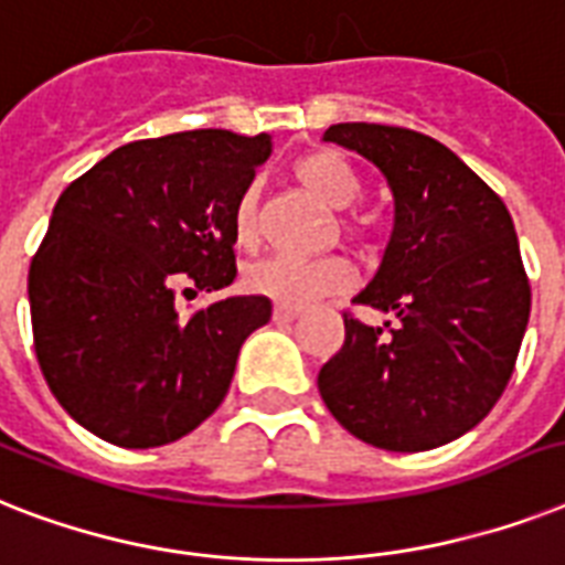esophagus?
Masks as SVG:
<instances>
[{
  "label": "esophagus",
  "mask_w": 565,
  "mask_h": 565,
  "mask_svg": "<svg viewBox=\"0 0 565 565\" xmlns=\"http://www.w3.org/2000/svg\"><path fill=\"white\" fill-rule=\"evenodd\" d=\"M303 315V309H297V306H286V303H277L274 306V320H297Z\"/></svg>",
  "instance_id": "esophagus-1"
}]
</instances>
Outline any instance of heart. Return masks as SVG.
Segmentation results:
<instances>
[{"instance_id": "heart-1", "label": "heart", "mask_w": 565, "mask_h": 565, "mask_svg": "<svg viewBox=\"0 0 565 565\" xmlns=\"http://www.w3.org/2000/svg\"><path fill=\"white\" fill-rule=\"evenodd\" d=\"M291 174L309 195L318 198L329 210H350L361 198L359 174L332 151H311V154L300 157ZM233 242L242 250H250L259 242L254 189H245L233 206ZM353 282V265L338 254L318 256V259L270 256V259L250 265L245 274V286L254 295L270 297L286 306H306L318 297L341 295Z\"/></svg>"}]
</instances>
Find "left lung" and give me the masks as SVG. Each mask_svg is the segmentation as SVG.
<instances>
[{"instance_id":"8db88e82","label":"left lung","mask_w":565,"mask_h":565,"mask_svg":"<svg viewBox=\"0 0 565 565\" xmlns=\"http://www.w3.org/2000/svg\"><path fill=\"white\" fill-rule=\"evenodd\" d=\"M323 139L367 157L394 192V236L353 303L396 320L367 327L344 311V344L320 367V396L364 444L426 452L478 426L516 367L531 282L513 218L426 134L344 121Z\"/></svg>"}]
</instances>
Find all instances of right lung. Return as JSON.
<instances>
[{"mask_svg": "<svg viewBox=\"0 0 565 565\" xmlns=\"http://www.w3.org/2000/svg\"><path fill=\"white\" fill-rule=\"evenodd\" d=\"M268 154L265 134L137 139L57 198L29 268L34 353L54 399L107 444L151 449L201 426L270 320L259 295L178 303L236 279L233 206Z\"/></svg>", "mask_w": 565, "mask_h": 565, "instance_id": "add662e5", "label": "right lung"}]
</instances>
